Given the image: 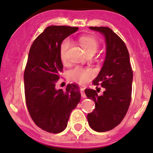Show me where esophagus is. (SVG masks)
Instances as JSON below:
<instances>
[{"label": "esophagus", "mask_w": 153, "mask_h": 153, "mask_svg": "<svg viewBox=\"0 0 153 153\" xmlns=\"http://www.w3.org/2000/svg\"><path fill=\"white\" fill-rule=\"evenodd\" d=\"M85 89L84 87H81L80 88V92H81V95L82 96V97H86V95L85 93Z\"/></svg>", "instance_id": "obj_1"}]
</instances>
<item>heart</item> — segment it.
I'll return each mask as SVG.
<instances>
[{
	"instance_id": "heart-1",
	"label": "heart",
	"mask_w": 153,
	"mask_h": 153,
	"mask_svg": "<svg viewBox=\"0 0 153 153\" xmlns=\"http://www.w3.org/2000/svg\"><path fill=\"white\" fill-rule=\"evenodd\" d=\"M80 43L87 55L94 54L98 48V42L96 39L92 37H82L80 39ZM71 39L66 38L61 42L60 46V55L61 61L63 63L66 61V52L71 46ZM68 78L71 81L80 85H85L90 79L94 76V71L90 68L84 69L79 66H76L68 71Z\"/></svg>"
}]
</instances>
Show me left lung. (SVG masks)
<instances>
[{"instance_id": "left-lung-1", "label": "left lung", "mask_w": 153, "mask_h": 153, "mask_svg": "<svg viewBox=\"0 0 153 153\" xmlns=\"http://www.w3.org/2000/svg\"><path fill=\"white\" fill-rule=\"evenodd\" d=\"M105 37L106 54L98 75L93 80L105 91L99 96L95 90L86 89L87 98L95 102L94 111L87 115L92 129L97 132L110 131L122 121L131 102L132 71L128 51L123 41L111 29L90 27Z\"/></svg>"}]
</instances>
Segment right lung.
<instances>
[{"label": "right lung", "mask_w": 153, "mask_h": 153, "mask_svg": "<svg viewBox=\"0 0 153 153\" xmlns=\"http://www.w3.org/2000/svg\"><path fill=\"white\" fill-rule=\"evenodd\" d=\"M78 27L50 26L31 46L24 74L25 99L31 118L37 126L58 134L67 126L70 114L81 99L79 87L74 84L66 90H56L63 64L60 46Z\"/></svg>", "instance_id": "right-lung-1"}]
</instances>
